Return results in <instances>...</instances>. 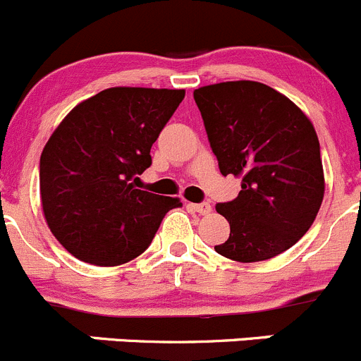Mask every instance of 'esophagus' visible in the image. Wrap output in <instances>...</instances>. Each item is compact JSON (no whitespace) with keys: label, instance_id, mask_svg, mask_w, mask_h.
<instances>
[{"label":"esophagus","instance_id":"obj_1","mask_svg":"<svg viewBox=\"0 0 361 361\" xmlns=\"http://www.w3.org/2000/svg\"><path fill=\"white\" fill-rule=\"evenodd\" d=\"M189 209L195 210V212H198L200 216H207V214L212 210V205L210 203H189Z\"/></svg>","mask_w":361,"mask_h":361}]
</instances>
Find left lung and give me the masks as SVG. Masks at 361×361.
Segmentation results:
<instances>
[{"instance_id": "8db88e82", "label": "left lung", "mask_w": 361, "mask_h": 361, "mask_svg": "<svg viewBox=\"0 0 361 361\" xmlns=\"http://www.w3.org/2000/svg\"><path fill=\"white\" fill-rule=\"evenodd\" d=\"M195 102L221 173L242 179L237 198L216 205L230 237L214 249L240 263L281 255L312 226L324 196L312 123L290 98L255 80L203 85Z\"/></svg>"}]
</instances>
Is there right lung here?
<instances>
[{"instance_id":"obj_1","label":"right lung","mask_w":361,"mask_h":361,"mask_svg":"<svg viewBox=\"0 0 361 361\" xmlns=\"http://www.w3.org/2000/svg\"><path fill=\"white\" fill-rule=\"evenodd\" d=\"M184 89L109 87L64 117L40 158V198L52 235L80 262L117 267L140 256L179 198L137 189L151 147Z\"/></svg>"}]
</instances>
